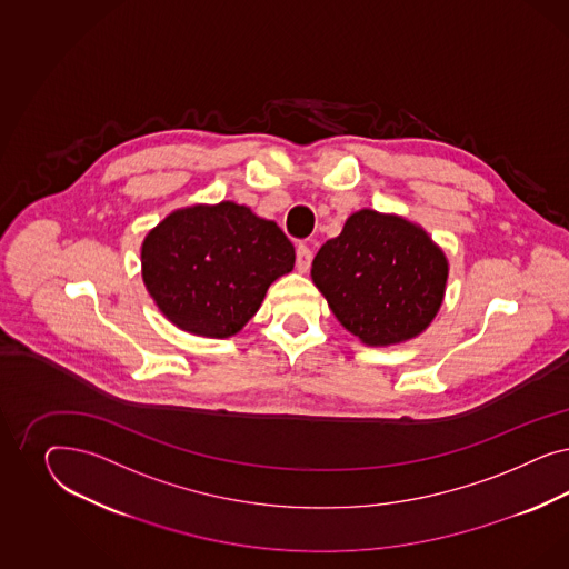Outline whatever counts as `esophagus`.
I'll return each instance as SVG.
<instances>
[{"mask_svg":"<svg viewBox=\"0 0 569 569\" xmlns=\"http://www.w3.org/2000/svg\"><path fill=\"white\" fill-rule=\"evenodd\" d=\"M310 262H312V252H310L309 246L300 243V246L296 248V269H298L300 273H307Z\"/></svg>","mask_w":569,"mask_h":569,"instance_id":"1","label":"esophagus"}]
</instances>
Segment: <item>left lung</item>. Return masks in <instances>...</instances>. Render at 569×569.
<instances>
[{"instance_id": "left-lung-1", "label": "left lung", "mask_w": 569, "mask_h": 569, "mask_svg": "<svg viewBox=\"0 0 569 569\" xmlns=\"http://www.w3.org/2000/svg\"><path fill=\"white\" fill-rule=\"evenodd\" d=\"M310 277L350 333L367 346H392L430 326L448 260L419 224L362 208L319 248Z\"/></svg>"}]
</instances>
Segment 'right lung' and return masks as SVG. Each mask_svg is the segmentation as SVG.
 I'll return each mask as SVG.
<instances>
[{
	"label": "right lung",
	"instance_id": "1",
	"mask_svg": "<svg viewBox=\"0 0 569 569\" xmlns=\"http://www.w3.org/2000/svg\"><path fill=\"white\" fill-rule=\"evenodd\" d=\"M293 260L277 223L236 202L179 208L141 243V276L158 309L204 338L236 336Z\"/></svg>",
	"mask_w": 569,
	"mask_h": 569
}]
</instances>
